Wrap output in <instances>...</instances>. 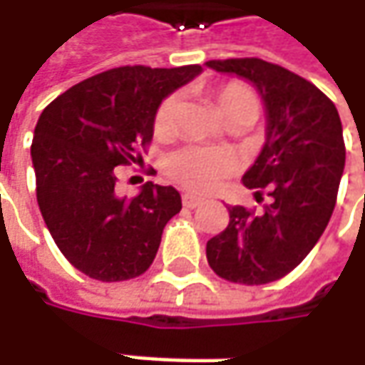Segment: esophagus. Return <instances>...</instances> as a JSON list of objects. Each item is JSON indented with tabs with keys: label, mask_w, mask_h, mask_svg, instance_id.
<instances>
[{
	"label": "esophagus",
	"mask_w": 365,
	"mask_h": 365,
	"mask_svg": "<svg viewBox=\"0 0 365 365\" xmlns=\"http://www.w3.org/2000/svg\"><path fill=\"white\" fill-rule=\"evenodd\" d=\"M203 203V199H199V197H195V195H182V205L187 207V209H197L199 205Z\"/></svg>",
	"instance_id": "34e87169"
}]
</instances>
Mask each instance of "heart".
<instances>
[{"mask_svg":"<svg viewBox=\"0 0 365 365\" xmlns=\"http://www.w3.org/2000/svg\"><path fill=\"white\" fill-rule=\"evenodd\" d=\"M217 107L223 120H245L250 125L258 120L259 101L245 83L230 81L215 89ZM178 97L168 95L162 99L154 115V132L166 135L173 130ZM237 170V160L232 152L221 148L185 146L170 152L164 160V173L178 187L190 192H211Z\"/></svg>","mask_w":365,"mask_h":365,"instance_id":"heart-1","label":"heart"}]
</instances>
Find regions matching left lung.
I'll return each instance as SVG.
<instances>
[{
	"mask_svg": "<svg viewBox=\"0 0 365 365\" xmlns=\"http://www.w3.org/2000/svg\"><path fill=\"white\" fill-rule=\"evenodd\" d=\"M254 83L266 106V144L244 185L270 203L256 215L230 207V223L207 242L213 272L237 284H268L294 270L323 235L344 175V128L329 97L307 78L262 58L209 61Z\"/></svg>",
	"mask_w": 365,
	"mask_h": 365,
	"instance_id": "obj_1",
	"label": "left lung"
}]
</instances>
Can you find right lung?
<instances>
[{
    "label": "right lung",
    "mask_w": 365,
    "mask_h": 365,
    "mask_svg": "<svg viewBox=\"0 0 365 365\" xmlns=\"http://www.w3.org/2000/svg\"><path fill=\"white\" fill-rule=\"evenodd\" d=\"M201 71L199 64L109 68L42 111L32 140L38 207L64 258L89 278L130 280L156 258L180 195L148 180L133 199L120 197L118 166L142 162L162 99Z\"/></svg>",
    "instance_id": "obj_1"
}]
</instances>
